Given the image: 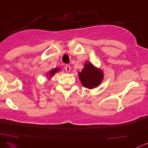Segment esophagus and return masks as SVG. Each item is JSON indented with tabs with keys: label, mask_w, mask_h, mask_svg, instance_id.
<instances>
[{
	"label": "esophagus",
	"mask_w": 148,
	"mask_h": 148,
	"mask_svg": "<svg viewBox=\"0 0 148 148\" xmlns=\"http://www.w3.org/2000/svg\"><path fill=\"white\" fill-rule=\"evenodd\" d=\"M65 70L67 73L70 72V71H71V66H70L69 65H66L65 66Z\"/></svg>",
	"instance_id": "esophagus-1"
}]
</instances>
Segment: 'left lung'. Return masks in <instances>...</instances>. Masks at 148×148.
<instances>
[{
    "mask_svg": "<svg viewBox=\"0 0 148 148\" xmlns=\"http://www.w3.org/2000/svg\"><path fill=\"white\" fill-rule=\"evenodd\" d=\"M79 79L83 87L88 89L96 88L103 82L104 73L103 70L93 65L90 61H85L84 68L79 71Z\"/></svg>",
    "mask_w": 148,
    "mask_h": 148,
    "instance_id": "obj_1",
    "label": "left lung"
}]
</instances>
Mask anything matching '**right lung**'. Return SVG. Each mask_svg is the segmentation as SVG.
I'll return each mask as SVG.
<instances>
[{
	"label": "right lung",
	"instance_id": "obj_1",
	"mask_svg": "<svg viewBox=\"0 0 148 148\" xmlns=\"http://www.w3.org/2000/svg\"><path fill=\"white\" fill-rule=\"evenodd\" d=\"M59 71H61V69L57 67V68L53 69H51V71H48V72L46 74V77H48V79H51V77H53L54 74H55L56 73L58 72Z\"/></svg>",
	"mask_w": 148,
	"mask_h": 148
}]
</instances>
